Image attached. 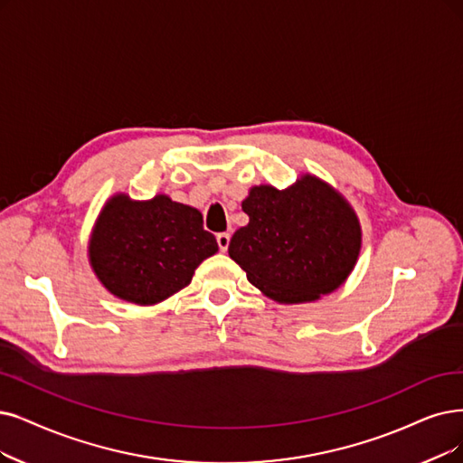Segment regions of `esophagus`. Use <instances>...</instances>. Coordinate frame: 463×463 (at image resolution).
Here are the masks:
<instances>
[{
	"instance_id": "34e87169",
	"label": "esophagus",
	"mask_w": 463,
	"mask_h": 463,
	"mask_svg": "<svg viewBox=\"0 0 463 463\" xmlns=\"http://www.w3.org/2000/svg\"><path fill=\"white\" fill-rule=\"evenodd\" d=\"M216 243H218V247H220L222 252H226L228 247H230V233H226V232L218 233V235H216Z\"/></svg>"
}]
</instances>
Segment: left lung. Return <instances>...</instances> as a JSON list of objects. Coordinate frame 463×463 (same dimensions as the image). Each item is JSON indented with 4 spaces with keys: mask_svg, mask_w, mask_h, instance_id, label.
Segmentation results:
<instances>
[{
    "mask_svg": "<svg viewBox=\"0 0 463 463\" xmlns=\"http://www.w3.org/2000/svg\"><path fill=\"white\" fill-rule=\"evenodd\" d=\"M241 207L249 224L233 233L228 252L271 300H319L355 268L361 250L357 214L317 176L304 175L287 190L254 186Z\"/></svg>",
    "mask_w": 463,
    "mask_h": 463,
    "instance_id": "left-lung-1",
    "label": "left lung"
}]
</instances>
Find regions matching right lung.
<instances>
[{
  "mask_svg": "<svg viewBox=\"0 0 463 463\" xmlns=\"http://www.w3.org/2000/svg\"><path fill=\"white\" fill-rule=\"evenodd\" d=\"M218 250L197 209L156 195L108 199L89 239L99 281L125 302L154 306L192 283L197 266Z\"/></svg>",
  "mask_w": 463,
  "mask_h": 463,
  "instance_id": "add662e5",
  "label": "right lung"
}]
</instances>
